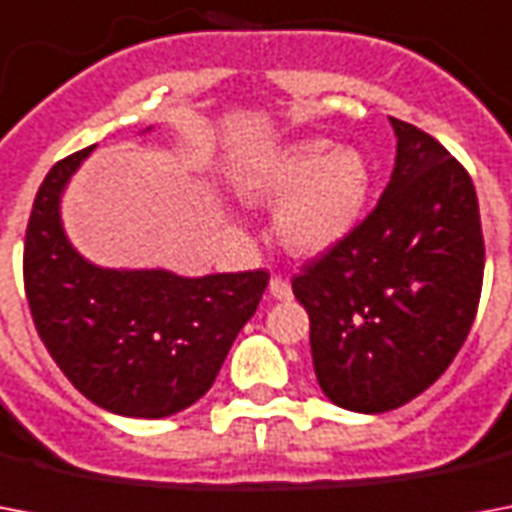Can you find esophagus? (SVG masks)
<instances>
[{
  "mask_svg": "<svg viewBox=\"0 0 512 512\" xmlns=\"http://www.w3.org/2000/svg\"><path fill=\"white\" fill-rule=\"evenodd\" d=\"M268 292H271V297H276V300H292V287H289V281H284L281 276H273L271 284H268Z\"/></svg>",
  "mask_w": 512,
  "mask_h": 512,
  "instance_id": "1",
  "label": "esophagus"
}]
</instances>
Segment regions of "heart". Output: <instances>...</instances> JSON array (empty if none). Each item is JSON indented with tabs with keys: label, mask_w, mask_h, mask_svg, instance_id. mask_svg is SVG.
<instances>
[{
	"label": "heart",
	"mask_w": 512,
	"mask_h": 512,
	"mask_svg": "<svg viewBox=\"0 0 512 512\" xmlns=\"http://www.w3.org/2000/svg\"><path fill=\"white\" fill-rule=\"evenodd\" d=\"M236 193L247 204H282L276 233L295 255L316 257L348 239L369 199V167L356 148L300 138L255 156L239 170Z\"/></svg>",
	"instance_id": "b5f03b06"
}]
</instances>
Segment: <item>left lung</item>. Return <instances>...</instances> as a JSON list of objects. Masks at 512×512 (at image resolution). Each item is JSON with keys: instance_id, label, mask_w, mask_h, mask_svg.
Segmentation results:
<instances>
[{"instance_id": "1", "label": "left lung", "mask_w": 512, "mask_h": 512, "mask_svg": "<svg viewBox=\"0 0 512 512\" xmlns=\"http://www.w3.org/2000/svg\"><path fill=\"white\" fill-rule=\"evenodd\" d=\"M390 124L396 167L377 207L292 279L324 396L361 414L398 409L446 372L484 281L473 180L428 132Z\"/></svg>"}]
</instances>
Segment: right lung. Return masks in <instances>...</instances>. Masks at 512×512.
Returning a JSON list of instances; mask_svg holds the SVG:
<instances>
[{"mask_svg":"<svg viewBox=\"0 0 512 512\" xmlns=\"http://www.w3.org/2000/svg\"><path fill=\"white\" fill-rule=\"evenodd\" d=\"M92 151L58 162L39 185L23 247L28 308L44 348L82 396L122 417L159 420L212 388L255 316L268 273L188 279L164 268L90 263L68 241L60 199Z\"/></svg>","mask_w":512,"mask_h":512,"instance_id":"1","label":"right lung"}]
</instances>
